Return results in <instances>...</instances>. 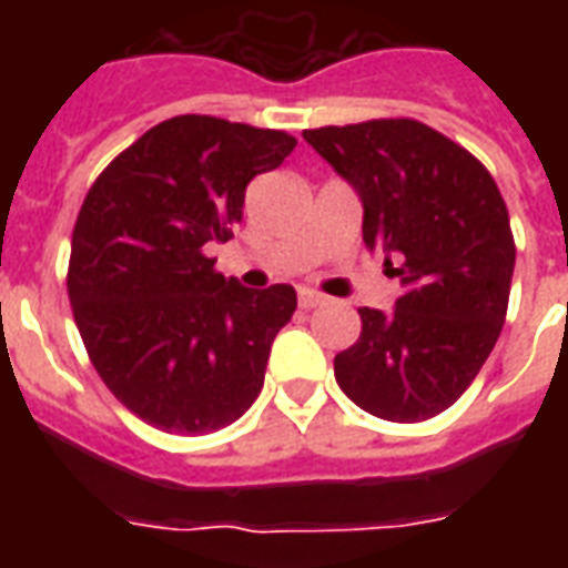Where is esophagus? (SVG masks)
Here are the masks:
<instances>
[{
  "label": "esophagus",
  "mask_w": 568,
  "mask_h": 568,
  "mask_svg": "<svg viewBox=\"0 0 568 568\" xmlns=\"http://www.w3.org/2000/svg\"><path fill=\"white\" fill-rule=\"evenodd\" d=\"M297 303H301V310H315V306H324V303H327V297L318 292H312V288H301V294H297Z\"/></svg>",
  "instance_id": "esophagus-1"
}]
</instances>
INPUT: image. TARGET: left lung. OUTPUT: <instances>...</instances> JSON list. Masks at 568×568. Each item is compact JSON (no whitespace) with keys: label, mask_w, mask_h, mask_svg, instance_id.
<instances>
[{"label":"left lung","mask_w":568,"mask_h":568,"mask_svg":"<svg viewBox=\"0 0 568 568\" xmlns=\"http://www.w3.org/2000/svg\"><path fill=\"white\" fill-rule=\"evenodd\" d=\"M303 138L363 196V239L386 253L404 294L359 310L363 333L336 356L356 406L413 424L445 413L501 336L516 241L493 173L433 126L379 118Z\"/></svg>","instance_id":"1"}]
</instances>
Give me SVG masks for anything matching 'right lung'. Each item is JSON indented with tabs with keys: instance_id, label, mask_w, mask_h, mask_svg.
<instances>
[{
	"instance_id": "add662e5",
	"label": "right lung",
	"mask_w": 568,
	"mask_h": 568,
	"mask_svg": "<svg viewBox=\"0 0 568 568\" xmlns=\"http://www.w3.org/2000/svg\"><path fill=\"white\" fill-rule=\"evenodd\" d=\"M280 129L180 114L93 180L73 226L67 294L111 395L164 433H214L265 383L292 285L244 288L205 247L230 241L250 180L285 162Z\"/></svg>"
}]
</instances>
